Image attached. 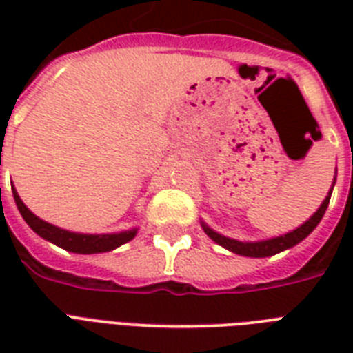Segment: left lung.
Returning <instances> with one entry per match:
<instances>
[{
	"label": "left lung",
	"mask_w": 353,
	"mask_h": 353,
	"mask_svg": "<svg viewBox=\"0 0 353 353\" xmlns=\"http://www.w3.org/2000/svg\"><path fill=\"white\" fill-rule=\"evenodd\" d=\"M335 179H337V168H335L334 183H332V187H330L328 194H326V198H324V201L321 203V207H319V209L315 210V212H313V214L310 216V218H307L304 223H302V225H299L296 229H293V231L285 232V234L273 236V238H265V240L241 241V240H236V238H229V236L220 234V232L214 231L212 227L207 225L203 220L199 221V223H201L205 234L209 236L210 240L216 241L218 245H221L223 249H227V251L234 252V254H240V256H249V258L273 256V254H279V252H282V251H288V249H291V247H295L296 243H301V241L312 234L313 229H315V227L321 223L324 212H326V209H328L332 192H334Z\"/></svg>",
	"instance_id": "obj_1"
}]
</instances>
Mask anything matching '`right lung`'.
<instances>
[{"mask_svg":"<svg viewBox=\"0 0 353 353\" xmlns=\"http://www.w3.org/2000/svg\"><path fill=\"white\" fill-rule=\"evenodd\" d=\"M14 201L18 207L19 214L27 221V225L32 229L38 236L43 240L51 241L54 245L62 247L69 252H77V254H97V252H110L117 247L124 245L130 240L135 238L139 227H132L128 231L121 232H104V234H88V232H74L62 229L49 223V221L41 220L34 212H30L29 207L21 201L19 194L16 188H12Z\"/></svg>","mask_w":353,"mask_h":353,"instance_id":"obj_1","label":"right lung"}]
</instances>
